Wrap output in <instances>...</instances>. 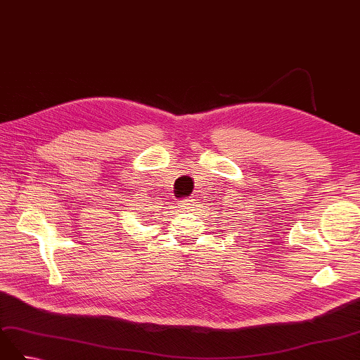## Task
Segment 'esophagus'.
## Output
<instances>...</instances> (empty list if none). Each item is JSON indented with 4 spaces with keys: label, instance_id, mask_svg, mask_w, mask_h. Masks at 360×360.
Segmentation results:
<instances>
[{
    "label": "esophagus",
    "instance_id": "34e87169",
    "mask_svg": "<svg viewBox=\"0 0 360 360\" xmlns=\"http://www.w3.org/2000/svg\"><path fill=\"white\" fill-rule=\"evenodd\" d=\"M195 200L196 199H193V198H190V199H186V200H184V202H182V207H186V208H190L191 205H195L196 202H195Z\"/></svg>",
    "mask_w": 360,
    "mask_h": 360
}]
</instances>
